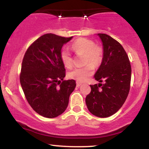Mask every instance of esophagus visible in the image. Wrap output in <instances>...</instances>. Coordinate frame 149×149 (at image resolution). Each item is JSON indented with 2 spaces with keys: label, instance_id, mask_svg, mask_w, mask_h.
<instances>
[{
  "label": "esophagus",
  "instance_id": "obj_1",
  "mask_svg": "<svg viewBox=\"0 0 149 149\" xmlns=\"http://www.w3.org/2000/svg\"><path fill=\"white\" fill-rule=\"evenodd\" d=\"M81 85H82L81 83H78V82H77V83H76V87H78H78H80Z\"/></svg>",
  "mask_w": 149,
  "mask_h": 149
}]
</instances>
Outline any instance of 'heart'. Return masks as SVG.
Wrapping results in <instances>:
<instances>
[{
	"label": "heart",
	"mask_w": 149,
	"mask_h": 149,
	"mask_svg": "<svg viewBox=\"0 0 149 149\" xmlns=\"http://www.w3.org/2000/svg\"><path fill=\"white\" fill-rule=\"evenodd\" d=\"M71 49L77 54H84L83 64H88L81 68L70 71L68 76L70 78L78 83L86 81L93 74L94 66H98L103 58V49L100 46L95 45V42L89 39L81 38L73 42ZM61 59L65 67L70 69L73 66V59L67 49L63 48L61 51Z\"/></svg>",
	"instance_id": "1"
}]
</instances>
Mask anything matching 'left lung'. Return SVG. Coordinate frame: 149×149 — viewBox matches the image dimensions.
Masks as SVG:
<instances>
[{
  "instance_id": "8db88e82",
  "label": "left lung",
  "mask_w": 149,
  "mask_h": 149,
  "mask_svg": "<svg viewBox=\"0 0 149 149\" xmlns=\"http://www.w3.org/2000/svg\"><path fill=\"white\" fill-rule=\"evenodd\" d=\"M97 36L102 42L103 58L94 78L105 83L90 85L91 92L85 102L94 116L107 118L116 113L125 102L130 88L132 69L127 53L117 40L105 33Z\"/></svg>"
}]
</instances>
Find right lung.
<instances>
[{"label":"right lung","mask_w":149,"mask_h":149,"mask_svg":"<svg viewBox=\"0 0 149 149\" xmlns=\"http://www.w3.org/2000/svg\"><path fill=\"white\" fill-rule=\"evenodd\" d=\"M73 37L47 33L34 41L22 61L20 83L26 100L39 115L52 118L65 111L76 84L64 80V65L61 59L63 45Z\"/></svg>","instance_id":"right-lung-1"}]
</instances>
